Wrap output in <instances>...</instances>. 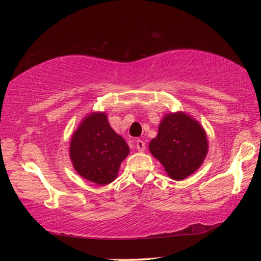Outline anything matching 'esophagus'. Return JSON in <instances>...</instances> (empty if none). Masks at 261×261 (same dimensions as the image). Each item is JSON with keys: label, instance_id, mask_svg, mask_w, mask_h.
<instances>
[{"label": "esophagus", "instance_id": "1", "mask_svg": "<svg viewBox=\"0 0 261 261\" xmlns=\"http://www.w3.org/2000/svg\"><path fill=\"white\" fill-rule=\"evenodd\" d=\"M136 148L138 149L139 152H144L145 151V143H144V141L140 140V139L136 140Z\"/></svg>", "mask_w": 261, "mask_h": 261}]
</instances>
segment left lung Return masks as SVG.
I'll list each match as a JSON object with an SVG mask.
<instances>
[{
	"label": "left lung",
	"instance_id": "1",
	"mask_svg": "<svg viewBox=\"0 0 261 261\" xmlns=\"http://www.w3.org/2000/svg\"><path fill=\"white\" fill-rule=\"evenodd\" d=\"M149 152L160 161L167 175L182 180L199 169L208 152L206 131L196 118L184 112L168 113L159 124Z\"/></svg>",
	"mask_w": 261,
	"mask_h": 261
}]
</instances>
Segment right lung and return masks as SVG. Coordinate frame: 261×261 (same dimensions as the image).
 <instances>
[{
	"label": "right lung",
	"instance_id": "right-lung-1",
	"mask_svg": "<svg viewBox=\"0 0 261 261\" xmlns=\"http://www.w3.org/2000/svg\"><path fill=\"white\" fill-rule=\"evenodd\" d=\"M130 148L110 126L107 114L93 112L79 123L70 140L69 155L77 173L98 185L116 179Z\"/></svg>",
	"mask_w": 261,
	"mask_h": 261
}]
</instances>
